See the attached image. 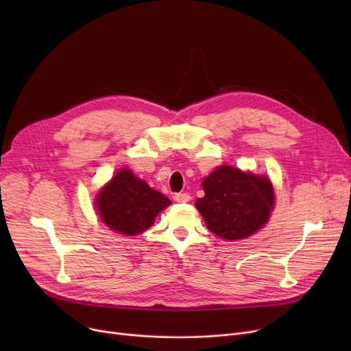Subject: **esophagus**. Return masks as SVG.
<instances>
[{
  "instance_id": "34e87169",
  "label": "esophagus",
  "mask_w": 351,
  "mask_h": 351,
  "mask_svg": "<svg viewBox=\"0 0 351 351\" xmlns=\"http://www.w3.org/2000/svg\"><path fill=\"white\" fill-rule=\"evenodd\" d=\"M173 200L179 202V204H186V202L191 200V196L188 193H175Z\"/></svg>"
}]
</instances>
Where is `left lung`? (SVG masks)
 <instances>
[{
    "label": "left lung",
    "mask_w": 351,
    "mask_h": 351,
    "mask_svg": "<svg viewBox=\"0 0 351 351\" xmlns=\"http://www.w3.org/2000/svg\"><path fill=\"white\" fill-rule=\"evenodd\" d=\"M205 196L196 208L216 236L237 241L261 229L270 216L274 193L266 176L220 166L202 183Z\"/></svg>",
    "instance_id": "left-lung-1"
}]
</instances>
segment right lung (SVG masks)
<instances>
[{
  "label": "right lung",
  "mask_w": 351,
  "mask_h": 351,
  "mask_svg": "<svg viewBox=\"0 0 351 351\" xmlns=\"http://www.w3.org/2000/svg\"><path fill=\"white\" fill-rule=\"evenodd\" d=\"M169 205L168 197L151 189L129 169H121L97 196L104 223L129 236L151 228L156 215Z\"/></svg>",
  "instance_id": "1"
}]
</instances>
